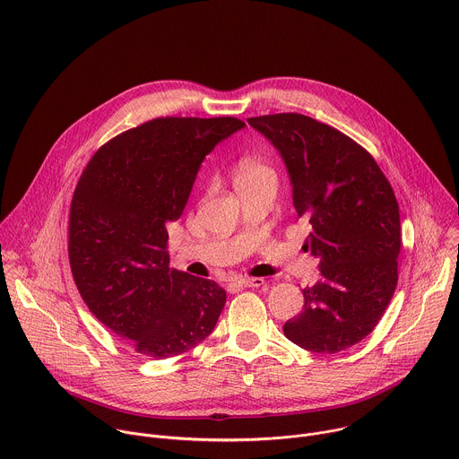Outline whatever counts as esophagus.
I'll use <instances>...</instances> for the list:
<instances>
[{"mask_svg":"<svg viewBox=\"0 0 459 459\" xmlns=\"http://www.w3.org/2000/svg\"><path fill=\"white\" fill-rule=\"evenodd\" d=\"M238 285L239 287H248V289H257V287H264L265 285V280H261V278H245V280H239L238 281Z\"/></svg>","mask_w":459,"mask_h":459,"instance_id":"34e87169","label":"esophagus"}]
</instances>
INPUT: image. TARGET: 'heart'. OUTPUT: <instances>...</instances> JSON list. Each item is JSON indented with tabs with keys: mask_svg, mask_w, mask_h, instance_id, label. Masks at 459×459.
Here are the masks:
<instances>
[{
	"mask_svg": "<svg viewBox=\"0 0 459 459\" xmlns=\"http://www.w3.org/2000/svg\"><path fill=\"white\" fill-rule=\"evenodd\" d=\"M261 176H273L271 169L255 160H250V158H245L239 161L238 170H236V179H254V178H261Z\"/></svg>",
	"mask_w": 459,
	"mask_h": 459,
	"instance_id": "1",
	"label": "heart"
}]
</instances>
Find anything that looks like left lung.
Segmentation results:
<instances>
[{"label": "left lung", "instance_id": "left-lung-1", "mask_svg": "<svg viewBox=\"0 0 459 459\" xmlns=\"http://www.w3.org/2000/svg\"><path fill=\"white\" fill-rule=\"evenodd\" d=\"M281 154L299 218L312 225L305 247L319 259V281L303 289V310L283 325L298 347L336 354L367 338L398 285L402 248L394 190L354 140L296 112L247 119Z\"/></svg>", "mask_w": 459, "mask_h": 459}]
</instances>
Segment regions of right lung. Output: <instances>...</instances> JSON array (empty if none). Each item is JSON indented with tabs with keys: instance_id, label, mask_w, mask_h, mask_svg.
I'll use <instances>...</instances> for the list:
<instances>
[{
	"instance_id": "right-lung-1",
	"label": "right lung",
	"mask_w": 459,
	"mask_h": 459,
	"mask_svg": "<svg viewBox=\"0 0 459 459\" xmlns=\"http://www.w3.org/2000/svg\"><path fill=\"white\" fill-rule=\"evenodd\" d=\"M238 117H156L105 143L71 204L69 261L91 312L138 354L165 359L202 343L227 292L169 267L167 223L179 220L204 160Z\"/></svg>"
}]
</instances>
